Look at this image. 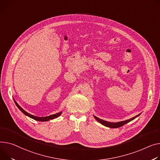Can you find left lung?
I'll return each instance as SVG.
<instances>
[{"label": "left lung", "instance_id": "obj_1", "mask_svg": "<svg viewBox=\"0 0 160 160\" xmlns=\"http://www.w3.org/2000/svg\"><path fill=\"white\" fill-rule=\"evenodd\" d=\"M140 114H141V113L139 114L136 115V116H134V117H133V118H130V119H129V120H124V121L118 122H115V123L105 121V120H103L100 119L99 118H98V117H97V116H94V118L96 120H97V122H98L102 124L103 125H104V126H105V127H110V128H118V127H120L124 125L125 124H126V123H127L130 122L131 121L133 120L134 119H135L136 118H137V117H138V116H140Z\"/></svg>", "mask_w": 160, "mask_h": 160}]
</instances>
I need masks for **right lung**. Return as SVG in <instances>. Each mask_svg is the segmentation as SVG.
Instances as JSON below:
<instances>
[{"instance_id": "right-lung-1", "label": "right lung", "mask_w": 160, "mask_h": 160, "mask_svg": "<svg viewBox=\"0 0 160 160\" xmlns=\"http://www.w3.org/2000/svg\"><path fill=\"white\" fill-rule=\"evenodd\" d=\"M14 100V102L17 105V107L20 110V111L22 112V113H24L25 115H26L27 116L29 117V118L33 119L35 120H37V121H40V122H47V121H49L50 120H53L55 119L56 118H57V117H58L62 112H58L57 114H52V115H50L49 116H45V117H38V116H34V115H32L28 112H27L26 111H24L22 108L20 107V106L17 103V102Z\"/></svg>"}]
</instances>
